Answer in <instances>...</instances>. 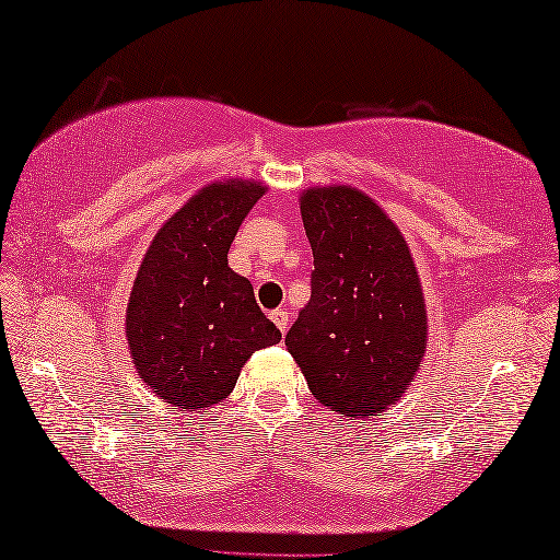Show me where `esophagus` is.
Here are the masks:
<instances>
[{
    "label": "esophagus",
    "instance_id": "esophagus-1",
    "mask_svg": "<svg viewBox=\"0 0 560 560\" xmlns=\"http://www.w3.org/2000/svg\"><path fill=\"white\" fill-rule=\"evenodd\" d=\"M270 322L278 326V330H280L282 336L288 334V326H290V314L288 312H284V310H272L270 312Z\"/></svg>",
    "mask_w": 560,
    "mask_h": 560
}]
</instances>
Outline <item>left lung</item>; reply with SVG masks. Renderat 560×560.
Instances as JSON below:
<instances>
[{
	"instance_id": "8db88e82",
	"label": "left lung",
	"mask_w": 560,
	"mask_h": 560,
	"mask_svg": "<svg viewBox=\"0 0 560 560\" xmlns=\"http://www.w3.org/2000/svg\"><path fill=\"white\" fill-rule=\"evenodd\" d=\"M314 250L312 296L284 336L318 404L368 418L404 396L420 370L428 316L420 278L398 226L352 186L300 198Z\"/></svg>"
}]
</instances>
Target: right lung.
Returning <instances> with one entry per match:
<instances>
[{
    "instance_id": "obj_1",
    "label": "right lung",
    "mask_w": 560,
    "mask_h": 560,
    "mask_svg": "<svg viewBox=\"0 0 560 560\" xmlns=\"http://www.w3.org/2000/svg\"><path fill=\"white\" fill-rule=\"evenodd\" d=\"M258 180H214L171 214L132 284L125 336L140 380L166 404L208 410L232 394L250 352L280 343L250 282L226 266Z\"/></svg>"
}]
</instances>
